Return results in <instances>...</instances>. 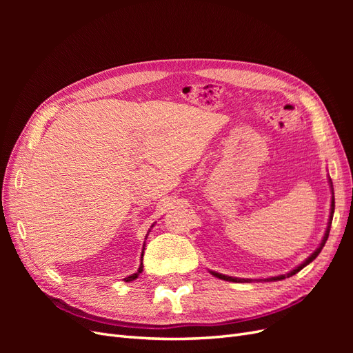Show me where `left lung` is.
I'll list each match as a JSON object with an SVG mask.
<instances>
[{
    "instance_id": "obj_1",
    "label": "left lung",
    "mask_w": 353,
    "mask_h": 353,
    "mask_svg": "<svg viewBox=\"0 0 353 353\" xmlns=\"http://www.w3.org/2000/svg\"><path fill=\"white\" fill-rule=\"evenodd\" d=\"M328 183H330V188H331V208H330V216H328V223H327V228H325V232H324V237H323V240H321V243H319V245L318 248L315 249V252L311 254V256H307V258L299 265V266H296L294 270H292L290 272H287V274H284V275H276V276H271V279H265V280H261V281H280V280H284V279H288V276H292V275H294V274H297L299 271L301 270H303L306 265H309L311 263L316 256L321 253V250H323V248L325 245V241H327V239H328V234H330V228H331V221H333V215H334V190H333V183H331V179L328 178ZM209 272L213 275V276H216V279H221V280H225V281H232V283H250V281H253L252 279H237V276H230V275H225V274H219V272H216V271H210L209 270ZM254 281H258V280H254Z\"/></svg>"
}]
</instances>
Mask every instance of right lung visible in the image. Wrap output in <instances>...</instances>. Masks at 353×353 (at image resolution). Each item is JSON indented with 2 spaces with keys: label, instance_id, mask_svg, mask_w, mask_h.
Wrapping results in <instances>:
<instances>
[{
  "label": "right lung",
  "instance_id": "obj_1",
  "mask_svg": "<svg viewBox=\"0 0 353 353\" xmlns=\"http://www.w3.org/2000/svg\"><path fill=\"white\" fill-rule=\"evenodd\" d=\"M156 223V222H154ZM154 223L152 227H154ZM148 232H150V230H148ZM148 236V234H147ZM147 236H145V239H147ZM144 248H145V241H144V244H143V250H141V263H140V266H138V271L135 272V274H131L130 276H126V279H123V281L125 283H131V281H134L135 279H138V275H140L141 272H143V256H144Z\"/></svg>",
  "mask_w": 353,
  "mask_h": 353
}]
</instances>
